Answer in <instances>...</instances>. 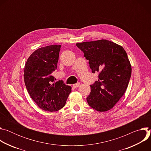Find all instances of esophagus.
I'll return each mask as SVG.
<instances>
[{
  "label": "esophagus",
  "instance_id": "obj_1",
  "mask_svg": "<svg viewBox=\"0 0 151 151\" xmlns=\"http://www.w3.org/2000/svg\"><path fill=\"white\" fill-rule=\"evenodd\" d=\"M79 85H80V83H79V82H78V83H75V84H73V87L74 88H78V87H79Z\"/></svg>",
  "mask_w": 151,
  "mask_h": 151
}]
</instances>
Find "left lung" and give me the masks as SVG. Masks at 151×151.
<instances>
[{
    "label": "left lung",
    "instance_id": "8db88e82",
    "mask_svg": "<svg viewBox=\"0 0 151 151\" xmlns=\"http://www.w3.org/2000/svg\"><path fill=\"white\" fill-rule=\"evenodd\" d=\"M76 45L89 60L93 73L100 72L99 79L91 85L88 104L99 112L111 109L125 93L132 75L126 51L115 43L101 39Z\"/></svg>",
    "mask_w": 151,
    "mask_h": 151
}]
</instances>
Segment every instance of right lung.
I'll list each match as a JSON object with an SVG mask.
<instances>
[{
  "mask_svg": "<svg viewBox=\"0 0 151 151\" xmlns=\"http://www.w3.org/2000/svg\"><path fill=\"white\" fill-rule=\"evenodd\" d=\"M60 48V45H53L38 48L28 58L24 70L31 98L41 109L51 112L63 108L72 91L70 86L62 81L55 82L51 75L57 67Z\"/></svg>",
  "mask_w": 151,
  "mask_h": 151,
  "instance_id": "1",
  "label": "right lung"
}]
</instances>
